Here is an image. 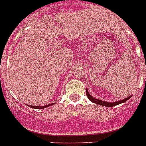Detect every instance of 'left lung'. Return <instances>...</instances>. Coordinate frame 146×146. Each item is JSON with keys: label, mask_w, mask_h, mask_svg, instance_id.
Segmentation results:
<instances>
[{"label": "left lung", "mask_w": 146, "mask_h": 146, "mask_svg": "<svg viewBox=\"0 0 146 146\" xmlns=\"http://www.w3.org/2000/svg\"><path fill=\"white\" fill-rule=\"evenodd\" d=\"M86 94H87V96L88 99H89L91 102L93 103L97 104H100V105H102V106H105V107H114L115 105H117V104H122L125 103V101H127L128 99H130L131 98V96L130 97H128V98H125L124 100H119V101H115V102H108V101H103V100H100L99 99H96L94 97H92L91 95L90 94L89 92H88V90H86Z\"/></svg>", "instance_id": "obj_1"}]
</instances>
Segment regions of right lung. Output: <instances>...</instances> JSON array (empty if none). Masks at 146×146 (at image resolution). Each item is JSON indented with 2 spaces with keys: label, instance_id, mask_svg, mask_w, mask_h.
<instances>
[{
  "label": "right lung",
  "instance_id": "add662e5",
  "mask_svg": "<svg viewBox=\"0 0 146 146\" xmlns=\"http://www.w3.org/2000/svg\"><path fill=\"white\" fill-rule=\"evenodd\" d=\"M53 104H47V105H45V106H32V105H29L30 108H36V109H43V108H48V107L51 106V105H53Z\"/></svg>",
  "mask_w": 146,
  "mask_h": 146
}]
</instances>
